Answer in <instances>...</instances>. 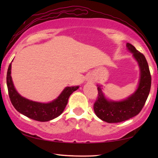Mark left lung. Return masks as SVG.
<instances>
[{"label":"left lung","mask_w":158,"mask_h":158,"mask_svg":"<svg viewBox=\"0 0 158 158\" xmlns=\"http://www.w3.org/2000/svg\"><path fill=\"white\" fill-rule=\"evenodd\" d=\"M126 47L138 63L139 81L135 91L126 99L120 101L109 100L102 91V85H97L98 95L93 109L99 118L109 123L125 121L137 116L145 105L151 90V76L145 56L131 44L127 43Z\"/></svg>","instance_id":"obj_1"}]
</instances>
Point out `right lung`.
Returning a JSON list of instances; mask_svg holds the SVG:
<instances>
[{
  "mask_svg": "<svg viewBox=\"0 0 158 158\" xmlns=\"http://www.w3.org/2000/svg\"><path fill=\"white\" fill-rule=\"evenodd\" d=\"M11 68L12 63L7 73V85L10 101L17 111L35 121L46 122L59 116L65 109L69 96L79 88V85L66 87L56 99L48 103L30 100L21 96L16 90L11 77Z\"/></svg>",
  "mask_w": 158,
  "mask_h": 158,
  "instance_id": "right-lung-1",
  "label": "right lung"
}]
</instances>
